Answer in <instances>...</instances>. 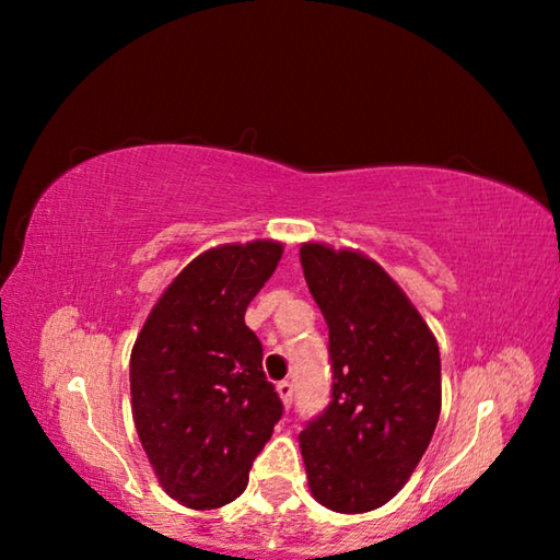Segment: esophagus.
Wrapping results in <instances>:
<instances>
[{"mask_svg":"<svg viewBox=\"0 0 560 560\" xmlns=\"http://www.w3.org/2000/svg\"><path fill=\"white\" fill-rule=\"evenodd\" d=\"M277 393H279V397H281L283 407H291V400H293V385H291L289 381H281V383L277 385Z\"/></svg>","mask_w":560,"mask_h":560,"instance_id":"1","label":"esophagus"}]
</instances>
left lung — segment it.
Here are the masks:
<instances>
[{
	"mask_svg": "<svg viewBox=\"0 0 560 560\" xmlns=\"http://www.w3.org/2000/svg\"><path fill=\"white\" fill-rule=\"evenodd\" d=\"M301 267L328 324L330 402L299 434L311 494L338 514L390 501L442 410L440 348L405 291L353 249L306 242Z\"/></svg>",
	"mask_w": 560,
	"mask_h": 560,
	"instance_id": "left-lung-1",
	"label": "left lung"
}]
</instances>
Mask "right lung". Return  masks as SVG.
<instances>
[{"mask_svg": "<svg viewBox=\"0 0 560 560\" xmlns=\"http://www.w3.org/2000/svg\"><path fill=\"white\" fill-rule=\"evenodd\" d=\"M283 244L207 249L177 273L130 353L132 420L160 485L189 509H220L246 489L283 405L244 324Z\"/></svg>", "mask_w": 560, "mask_h": 560, "instance_id": "right-lung-1", "label": "right lung"}]
</instances>
